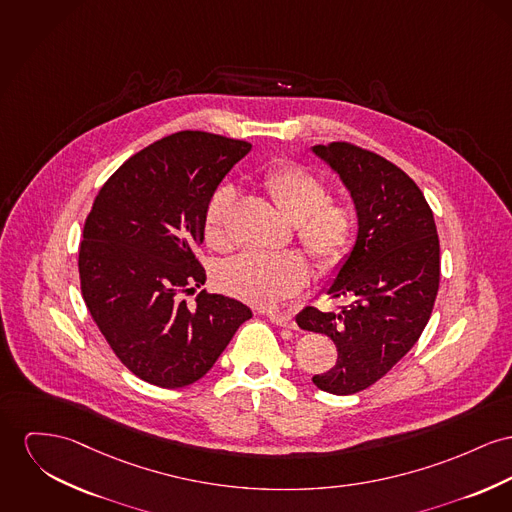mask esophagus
<instances>
[{"instance_id":"34e87169","label":"esophagus","mask_w":512,"mask_h":512,"mask_svg":"<svg viewBox=\"0 0 512 512\" xmlns=\"http://www.w3.org/2000/svg\"><path fill=\"white\" fill-rule=\"evenodd\" d=\"M268 318L272 320L275 326H281V328H295V318L287 312H268Z\"/></svg>"}]
</instances>
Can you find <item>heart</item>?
<instances>
[{"instance_id":"heart-1","label":"heart","mask_w":512,"mask_h":512,"mask_svg":"<svg viewBox=\"0 0 512 512\" xmlns=\"http://www.w3.org/2000/svg\"><path fill=\"white\" fill-rule=\"evenodd\" d=\"M262 184L275 207L297 225V237L314 264L324 272L338 268L355 237L353 209L340 202H326V184L295 163H283L266 172ZM235 196L231 186H221L207 202L204 237L211 248L227 244L225 225ZM308 277L307 262L297 252H250L223 264L217 272V283L223 291L250 305L270 308L297 295L307 285Z\"/></svg>"}]
</instances>
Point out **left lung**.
Instances as JSON below:
<instances>
[{"instance_id": "left-lung-1", "label": "left lung", "mask_w": 512, "mask_h": 512, "mask_svg": "<svg viewBox=\"0 0 512 512\" xmlns=\"http://www.w3.org/2000/svg\"><path fill=\"white\" fill-rule=\"evenodd\" d=\"M310 151L349 192L357 237L324 287L345 305L338 312L307 307L295 320L338 347L336 367L312 382L347 396L375 384L419 340L439 291L441 246L431 207L402 169L351 143Z\"/></svg>"}]
</instances>
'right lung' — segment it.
<instances>
[{
	"label": "right lung",
	"mask_w": 512,
	"mask_h": 512,
	"mask_svg": "<svg viewBox=\"0 0 512 512\" xmlns=\"http://www.w3.org/2000/svg\"><path fill=\"white\" fill-rule=\"evenodd\" d=\"M250 143L205 132L163 137L114 172L83 227L81 293L116 357L141 380L188 386L215 365L252 310L200 291L207 202Z\"/></svg>",
	"instance_id": "obj_1"
}]
</instances>
